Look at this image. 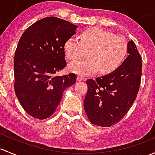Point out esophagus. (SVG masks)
<instances>
[{"label":"esophagus","instance_id":"1","mask_svg":"<svg viewBox=\"0 0 155 155\" xmlns=\"http://www.w3.org/2000/svg\"><path fill=\"white\" fill-rule=\"evenodd\" d=\"M84 79H84V78L82 76H77V81H84Z\"/></svg>","mask_w":155,"mask_h":155}]
</instances>
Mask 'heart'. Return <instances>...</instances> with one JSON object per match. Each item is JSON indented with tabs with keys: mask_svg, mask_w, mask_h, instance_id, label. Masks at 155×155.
<instances>
[{
	"mask_svg": "<svg viewBox=\"0 0 155 155\" xmlns=\"http://www.w3.org/2000/svg\"><path fill=\"white\" fill-rule=\"evenodd\" d=\"M64 49L67 58L71 61L80 59L87 52L89 59L71 62L68 66L71 72L86 76L99 71L105 75L114 72L121 65L127 55L128 45L122 37L93 27L83 31L80 40L75 37L68 38Z\"/></svg>",
	"mask_w": 155,
	"mask_h": 155,
	"instance_id": "obj_1",
	"label": "heart"
}]
</instances>
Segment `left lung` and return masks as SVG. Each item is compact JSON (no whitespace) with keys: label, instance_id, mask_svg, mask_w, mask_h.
Listing matches in <instances>:
<instances>
[{"label":"left lung","instance_id":"1","mask_svg":"<svg viewBox=\"0 0 155 155\" xmlns=\"http://www.w3.org/2000/svg\"><path fill=\"white\" fill-rule=\"evenodd\" d=\"M128 56L114 72L87 79L84 108L94 125L110 127L121 120L137 98L142 74V58L132 40Z\"/></svg>","mask_w":155,"mask_h":155}]
</instances>
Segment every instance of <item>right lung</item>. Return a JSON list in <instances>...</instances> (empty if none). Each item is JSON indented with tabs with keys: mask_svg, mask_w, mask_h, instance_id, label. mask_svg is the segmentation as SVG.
Masks as SVG:
<instances>
[{
	"mask_svg": "<svg viewBox=\"0 0 155 155\" xmlns=\"http://www.w3.org/2000/svg\"><path fill=\"white\" fill-rule=\"evenodd\" d=\"M77 26L56 17H47L27 29L14 56L15 92L26 112L44 120L51 116L63 92L75 84L76 75L59 76L66 67L64 45Z\"/></svg>",
	"mask_w": 155,
	"mask_h": 155,
	"instance_id": "right-lung-1",
	"label": "right lung"
}]
</instances>
